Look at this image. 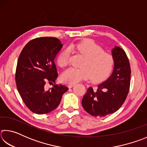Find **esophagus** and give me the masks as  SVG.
<instances>
[{
  "mask_svg": "<svg viewBox=\"0 0 147 147\" xmlns=\"http://www.w3.org/2000/svg\"><path fill=\"white\" fill-rule=\"evenodd\" d=\"M75 86V84H68V88H73V86Z\"/></svg>",
  "mask_w": 147,
  "mask_h": 147,
  "instance_id": "obj_1",
  "label": "esophagus"
}]
</instances>
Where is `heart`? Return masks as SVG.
Returning a JSON list of instances; mask_svg holds the SVG:
<instances>
[{
	"instance_id": "1",
	"label": "heart",
	"mask_w": 147,
	"mask_h": 147,
	"mask_svg": "<svg viewBox=\"0 0 147 147\" xmlns=\"http://www.w3.org/2000/svg\"><path fill=\"white\" fill-rule=\"evenodd\" d=\"M69 49L81 54L84 59L82 68H70L62 74V80L67 83H76L88 79L93 82L100 81L108 75L113 65V56L92 39H85L76 43H72ZM70 53L65 50L58 58V63L61 67H65L69 63Z\"/></svg>"
}]
</instances>
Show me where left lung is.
<instances>
[{"label":"left lung","instance_id":"obj_1","mask_svg":"<svg viewBox=\"0 0 147 147\" xmlns=\"http://www.w3.org/2000/svg\"><path fill=\"white\" fill-rule=\"evenodd\" d=\"M113 73L98 86L96 90L89 87L82 104L84 109L94 117H104L115 112L125 101L130 90V65L123 49L115 46L112 51Z\"/></svg>","mask_w":147,"mask_h":147}]
</instances>
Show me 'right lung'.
I'll return each mask as SVG.
<instances>
[{"instance_id": "right-lung-1", "label": "right lung", "mask_w": 147, "mask_h": 147, "mask_svg": "<svg viewBox=\"0 0 147 147\" xmlns=\"http://www.w3.org/2000/svg\"><path fill=\"white\" fill-rule=\"evenodd\" d=\"M62 47L56 38H37L24 46L19 56L16 72L17 90L27 108L36 114H46L55 109L69 89L55 84L58 72L54 59ZM47 83L53 88L45 90Z\"/></svg>"}]
</instances>
